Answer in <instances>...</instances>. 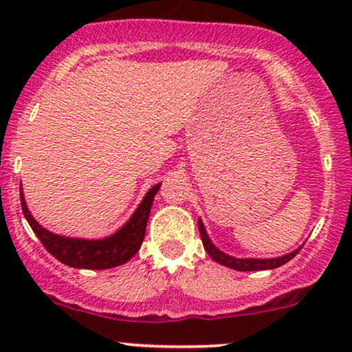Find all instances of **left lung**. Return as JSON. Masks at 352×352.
Instances as JSON below:
<instances>
[{
  "mask_svg": "<svg viewBox=\"0 0 352 352\" xmlns=\"http://www.w3.org/2000/svg\"><path fill=\"white\" fill-rule=\"evenodd\" d=\"M199 230H200L201 243H204V248L207 250L210 258H212V260H215L217 263L228 266V268L238 270V272H260V270L278 268V266L288 263V261L292 260V258L296 256V254L300 253V250H301V248H298V250H294L293 253L285 254V256L270 258V260H254V258H250V260H241V258L228 256V254H225L223 252H220V250L215 248V246L212 245V241H210L207 232H205L204 223H201L200 220H199Z\"/></svg>",
  "mask_w": 352,
  "mask_h": 352,
  "instance_id": "1",
  "label": "left lung"
}]
</instances>
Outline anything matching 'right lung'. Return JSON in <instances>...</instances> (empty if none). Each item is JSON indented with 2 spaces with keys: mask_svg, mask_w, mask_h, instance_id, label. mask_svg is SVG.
Here are the masks:
<instances>
[{
  "mask_svg": "<svg viewBox=\"0 0 352 352\" xmlns=\"http://www.w3.org/2000/svg\"><path fill=\"white\" fill-rule=\"evenodd\" d=\"M159 188L160 184L148 190L142 204L139 205L134 215L131 217V220L119 232L104 238V240H79V238H66L47 232L31 217L30 210L26 207V201L23 199V193H19V195H21V208L28 223L33 228V232L39 238L44 248L56 260L67 266H72V268L106 270L127 263L139 252L145 236V228H147V220L148 215H151L153 197L159 192ZM19 192H21V187H19Z\"/></svg>",
  "mask_w": 352,
  "mask_h": 352,
  "instance_id": "1",
  "label": "right lung"
}]
</instances>
